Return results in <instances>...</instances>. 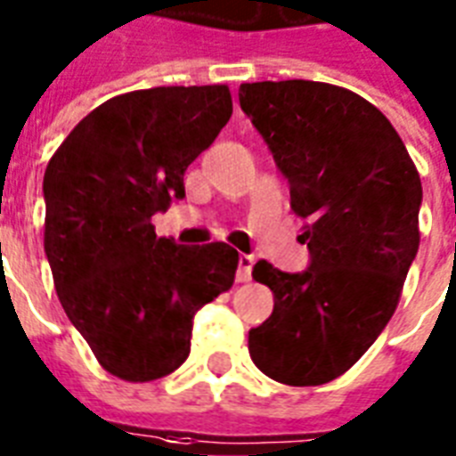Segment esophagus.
Returning <instances> with one entry per match:
<instances>
[{
	"mask_svg": "<svg viewBox=\"0 0 456 456\" xmlns=\"http://www.w3.org/2000/svg\"><path fill=\"white\" fill-rule=\"evenodd\" d=\"M254 261H256V258L251 256V254H240L238 282H247V280H251V268H254Z\"/></svg>",
	"mask_w": 456,
	"mask_h": 456,
	"instance_id": "esophagus-1",
	"label": "esophagus"
}]
</instances>
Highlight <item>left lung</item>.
I'll return each mask as SVG.
<instances>
[{"instance_id": "obj_1", "label": "left lung", "mask_w": 456, "mask_h": 456, "mask_svg": "<svg viewBox=\"0 0 456 456\" xmlns=\"http://www.w3.org/2000/svg\"><path fill=\"white\" fill-rule=\"evenodd\" d=\"M240 108L287 178L294 214L308 218L311 251L304 273L254 265L275 305L249 330V355L280 384H327L395 313L419 249V171L384 112L344 86L240 84Z\"/></svg>"}]
</instances>
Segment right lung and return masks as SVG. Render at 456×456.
I'll return each mask as SVG.
<instances>
[{
  "instance_id": "obj_1",
  "label": "right lung",
  "mask_w": 456,
  "mask_h": 456,
  "mask_svg": "<svg viewBox=\"0 0 456 456\" xmlns=\"http://www.w3.org/2000/svg\"><path fill=\"white\" fill-rule=\"evenodd\" d=\"M231 115L225 84L129 91L91 110L44 171V251L61 305L125 381L183 365L195 313L232 287L231 245H176L151 224L185 198V169Z\"/></svg>"
}]
</instances>
